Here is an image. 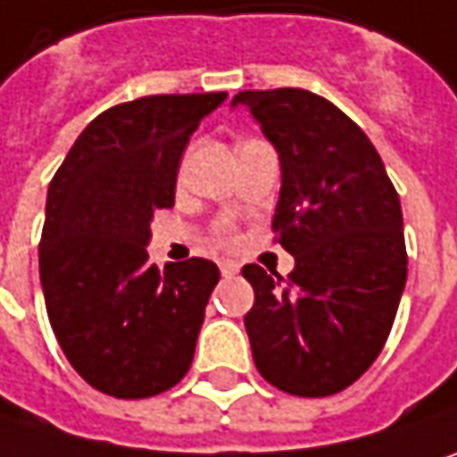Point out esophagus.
<instances>
[{
	"mask_svg": "<svg viewBox=\"0 0 457 457\" xmlns=\"http://www.w3.org/2000/svg\"><path fill=\"white\" fill-rule=\"evenodd\" d=\"M220 270H222V274L225 277H229V274H237L240 271V267H237V262H220Z\"/></svg>",
	"mask_w": 457,
	"mask_h": 457,
	"instance_id": "34e87169",
	"label": "esophagus"
}]
</instances>
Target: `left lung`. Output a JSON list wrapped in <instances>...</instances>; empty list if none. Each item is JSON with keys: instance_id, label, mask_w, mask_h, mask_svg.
I'll use <instances>...</instances> for the list:
<instances>
[{"instance_id": "left-lung-1", "label": "left lung", "mask_w": 457, "mask_h": 457, "mask_svg": "<svg viewBox=\"0 0 457 457\" xmlns=\"http://www.w3.org/2000/svg\"><path fill=\"white\" fill-rule=\"evenodd\" d=\"M279 154L271 229L295 259L287 277L243 267L245 332L277 390L327 397L377 361L408 277L403 212L382 156L345 112L303 88L240 91Z\"/></svg>"}]
</instances>
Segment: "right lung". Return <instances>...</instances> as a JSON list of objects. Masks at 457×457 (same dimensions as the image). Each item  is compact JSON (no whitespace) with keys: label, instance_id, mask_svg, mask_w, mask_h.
<instances>
[{"label":"right lung","instance_id":"add662e5","mask_svg":"<svg viewBox=\"0 0 457 457\" xmlns=\"http://www.w3.org/2000/svg\"><path fill=\"white\" fill-rule=\"evenodd\" d=\"M228 99L164 94L112 106L86 125L49 183L38 270L46 313L72 369L99 393L138 400L190 369L220 270L148 262L151 220L175 204L198 122Z\"/></svg>","mask_w":457,"mask_h":457}]
</instances>
